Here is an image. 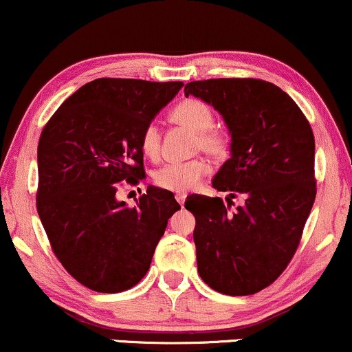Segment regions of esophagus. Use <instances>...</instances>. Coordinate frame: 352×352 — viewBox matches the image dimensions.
<instances>
[{"label": "esophagus", "instance_id": "obj_1", "mask_svg": "<svg viewBox=\"0 0 352 352\" xmlns=\"http://www.w3.org/2000/svg\"><path fill=\"white\" fill-rule=\"evenodd\" d=\"M176 200H177V204L181 205V207H184V202H186V194H176Z\"/></svg>", "mask_w": 352, "mask_h": 352}]
</instances>
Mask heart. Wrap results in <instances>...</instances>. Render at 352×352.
I'll return each instance as SVG.
<instances>
[{
  "mask_svg": "<svg viewBox=\"0 0 352 352\" xmlns=\"http://www.w3.org/2000/svg\"><path fill=\"white\" fill-rule=\"evenodd\" d=\"M170 120L175 124L195 132L192 150L204 152L213 160H223L230 153L231 139L223 127L215 126V113L208 103L199 98H186L171 108ZM140 148L150 160H158L162 152V131L155 122L144 127ZM208 163L204 158L166 163L155 171V184L171 192L186 194L208 175Z\"/></svg>",
  "mask_w": 352,
  "mask_h": 352,
  "instance_id": "1",
  "label": "heart"
}]
</instances>
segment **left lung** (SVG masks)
Returning <instances> with one entry per match:
<instances>
[{"label": "left lung", "mask_w": 352, "mask_h": 352, "mask_svg": "<svg viewBox=\"0 0 352 352\" xmlns=\"http://www.w3.org/2000/svg\"><path fill=\"white\" fill-rule=\"evenodd\" d=\"M184 95L212 104L231 134V158L213 187L245 202L190 195L202 280L221 294L270 286L294 257L317 194L316 140L307 118L280 87L262 79L194 80Z\"/></svg>", "instance_id": "8db88e82"}]
</instances>
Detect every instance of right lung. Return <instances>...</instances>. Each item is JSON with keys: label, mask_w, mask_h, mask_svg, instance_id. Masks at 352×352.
Returning <instances> with one entry per match:
<instances>
[{"label": "right lung", "mask_w": 352, "mask_h": 352, "mask_svg": "<svg viewBox=\"0 0 352 352\" xmlns=\"http://www.w3.org/2000/svg\"><path fill=\"white\" fill-rule=\"evenodd\" d=\"M182 82L102 77L82 85L45 124L38 140L36 212L53 254L97 293H121L148 272L168 218L170 190L148 186L134 207L116 199L142 181L140 134Z\"/></svg>", "instance_id": "add662e5"}]
</instances>
